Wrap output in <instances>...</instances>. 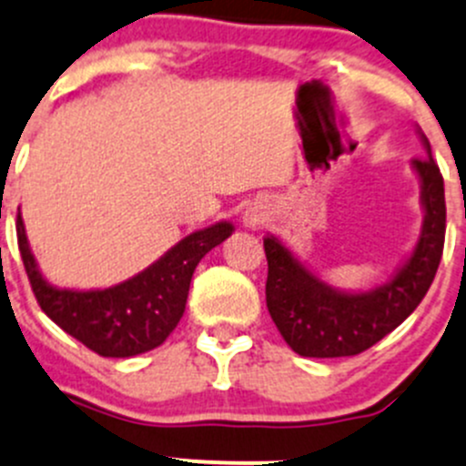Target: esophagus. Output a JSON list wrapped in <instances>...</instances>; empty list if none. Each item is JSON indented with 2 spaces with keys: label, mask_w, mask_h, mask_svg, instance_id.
<instances>
[{
  "label": "esophagus",
  "mask_w": 466,
  "mask_h": 466,
  "mask_svg": "<svg viewBox=\"0 0 466 466\" xmlns=\"http://www.w3.org/2000/svg\"><path fill=\"white\" fill-rule=\"evenodd\" d=\"M262 219H265V213H262V208H258V206H248L242 213V224L247 228H258L262 224Z\"/></svg>",
  "instance_id": "34e87169"
}]
</instances>
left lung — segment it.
<instances>
[{"mask_svg": "<svg viewBox=\"0 0 466 466\" xmlns=\"http://www.w3.org/2000/svg\"><path fill=\"white\" fill-rule=\"evenodd\" d=\"M426 158H414L421 233L412 253L388 283L367 292L338 289L312 274L276 235L265 238L267 308L285 342L303 358L358 356L403 324L421 303L441 260L446 233L444 178L432 160L431 142L417 128Z\"/></svg>", "mask_w": 466, "mask_h": 466, "instance_id": "8db88e82", "label": "left lung"}]
</instances>
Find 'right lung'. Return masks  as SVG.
Instances as JSON below:
<instances>
[{"instance_id":"add662e5","label":"right lung","mask_w":466,"mask_h":466,"mask_svg":"<svg viewBox=\"0 0 466 466\" xmlns=\"http://www.w3.org/2000/svg\"><path fill=\"white\" fill-rule=\"evenodd\" d=\"M235 231L231 222L186 235L147 269L104 289H70L49 283L17 213V244L35 299L67 335L104 358H133L160 347L186 312L190 280L201 258Z\"/></svg>"}]
</instances>
